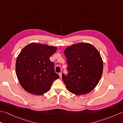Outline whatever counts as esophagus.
I'll return each instance as SVG.
<instances>
[{
	"instance_id": "esophagus-1",
	"label": "esophagus",
	"mask_w": 123,
	"mask_h": 123,
	"mask_svg": "<svg viewBox=\"0 0 123 123\" xmlns=\"http://www.w3.org/2000/svg\"><path fill=\"white\" fill-rule=\"evenodd\" d=\"M59 75V77H60V78L62 77V73H61V72H60Z\"/></svg>"
}]
</instances>
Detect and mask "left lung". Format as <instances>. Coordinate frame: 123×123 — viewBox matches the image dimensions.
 Wrapping results in <instances>:
<instances>
[{
    "mask_svg": "<svg viewBox=\"0 0 123 123\" xmlns=\"http://www.w3.org/2000/svg\"><path fill=\"white\" fill-rule=\"evenodd\" d=\"M68 74L62 78L70 92L80 95L90 92L97 85L103 71L100 54L89 43H80L64 51Z\"/></svg>",
    "mask_w": 123,
    "mask_h": 123,
    "instance_id": "obj_1",
    "label": "left lung"
}]
</instances>
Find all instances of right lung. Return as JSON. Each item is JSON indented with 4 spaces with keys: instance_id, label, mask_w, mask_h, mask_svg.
Wrapping results in <instances>:
<instances>
[{
    "instance_id": "obj_1",
    "label": "right lung",
    "mask_w": 123,
    "mask_h": 123,
    "mask_svg": "<svg viewBox=\"0 0 123 123\" xmlns=\"http://www.w3.org/2000/svg\"><path fill=\"white\" fill-rule=\"evenodd\" d=\"M56 50L55 47L35 43L23 49L16 62V73L20 85L27 92L43 95L59 79L54 64L49 60Z\"/></svg>"
}]
</instances>
